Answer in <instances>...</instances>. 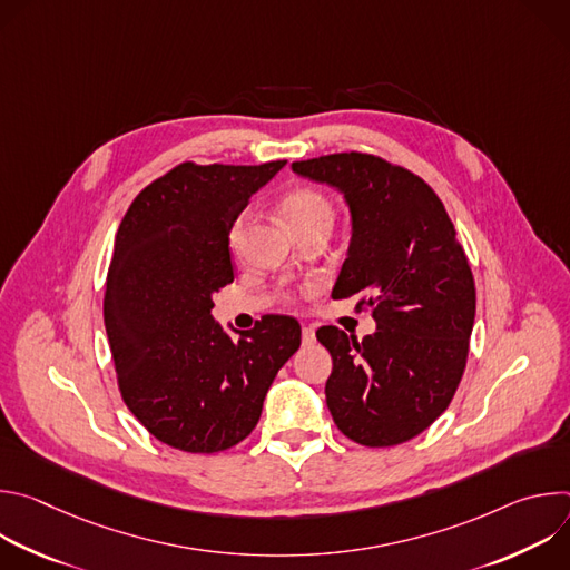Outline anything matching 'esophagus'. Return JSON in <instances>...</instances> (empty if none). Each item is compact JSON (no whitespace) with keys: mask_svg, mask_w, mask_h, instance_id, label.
I'll use <instances>...</instances> for the list:
<instances>
[{"mask_svg":"<svg viewBox=\"0 0 570 570\" xmlns=\"http://www.w3.org/2000/svg\"><path fill=\"white\" fill-rule=\"evenodd\" d=\"M302 343L313 345L315 343V332L311 327H302Z\"/></svg>","mask_w":570,"mask_h":570,"instance_id":"1","label":"esophagus"}]
</instances>
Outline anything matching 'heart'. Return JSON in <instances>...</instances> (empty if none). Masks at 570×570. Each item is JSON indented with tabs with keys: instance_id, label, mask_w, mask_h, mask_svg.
I'll use <instances>...</instances> for the list:
<instances>
[{
	"instance_id": "1",
	"label": "heart",
	"mask_w": 570,
	"mask_h": 570,
	"mask_svg": "<svg viewBox=\"0 0 570 570\" xmlns=\"http://www.w3.org/2000/svg\"><path fill=\"white\" fill-rule=\"evenodd\" d=\"M282 212L291 225L293 232H299L306 225L320 223V220H334V207L320 191L313 189H295L284 196ZM243 234H246V218H236L229 229V248L238 250Z\"/></svg>"
}]
</instances>
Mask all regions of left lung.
Here are the masks:
<instances>
[{
    "label": "left lung",
    "mask_w": 570,
    "mask_h": 570,
    "mask_svg": "<svg viewBox=\"0 0 570 570\" xmlns=\"http://www.w3.org/2000/svg\"><path fill=\"white\" fill-rule=\"evenodd\" d=\"M293 171L343 194L352 238L332 297L365 295L376 322L361 343L315 332L334 361L327 409L363 446L409 442L449 409L466 365L475 286L455 227L420 176L381 157L336 153Z\"/></svg>",
    "instance_id": "8db88e82"
}]
</instances>
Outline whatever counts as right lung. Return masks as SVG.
<instances>
[{
    "instance_id": "add662e5",
    "label": "right lung",
    "mask_w": 570,
    "mask_h": 570,
    "mask_svg": "<svg viewBox=\"0 0 570 570\" xmlns=\"http://www.w3.org/2000/svg\"><path fill=\"white\" fill-rule=\"evenodd\" d=\"M284 167L185 161L150 183L119 225L104 302L119 390L141 426L174 449L216 453L246 440L299 350L291 315H266L238 341L212 315L214 293L234 279L229 229Z\"/></svg>"
}]
</instances>
